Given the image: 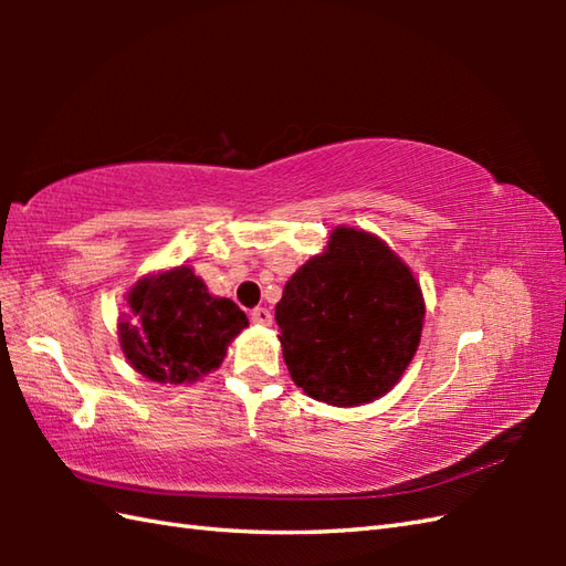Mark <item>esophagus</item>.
<instances>
[{
    "mask_svg": "<svg viewBox=\"0 0 566 566\" xmlns=\"http://www.w3.org/2000/svg\"><path fill=\"white\" fill-rule=\"evenodd\" d=\"M250 318H252V323H260V326H270V323H272V311L264 308V306H258V308H252Z\"/></svg>",
    "mask_w": 566,
    "mask_h": 566,
    "instance_id": "34e87169",
    "label": "esophagus"
}]
</instances>
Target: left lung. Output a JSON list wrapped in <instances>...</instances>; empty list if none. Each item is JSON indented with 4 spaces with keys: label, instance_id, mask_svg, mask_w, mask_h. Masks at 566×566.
Here are the masks:
<instances>
[{
    "label": "left lung",
    "instance_id": "1",
    "mask_svg": "<svg viewBox=\"0 0 566 566\" xmlns=\"http://www.w3.org/2000/svg\"><path fill=\"white\" fill-rule=\"evenodd\" d=\"M423 318V292L406 262L381 238L345 226L292 274L274 308L294 384L340 408L394 389L418 350Z\"/></svg>",
    "mask_w": 566,
    "mask_h": 566
}]
</instances>
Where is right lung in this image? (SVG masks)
I'll return each mask as SVG.
<instances>
[{"label":"right lung","instance_id":"add662e5","mask_svg":"<svg viewBox=\"0 0 566 566\" xmlns=\"http://www.w3.org/2000/svg\"><path fill=\"white\" fill-rule=\"evenodd\" d=\"M126 298L122 350L138 375L158 384H189L219 369L228 345L248 328L243 311L209 294L187 264L143 276Z\"/></svg>","mask_w":566,"mask_h":566}]
</instances>
